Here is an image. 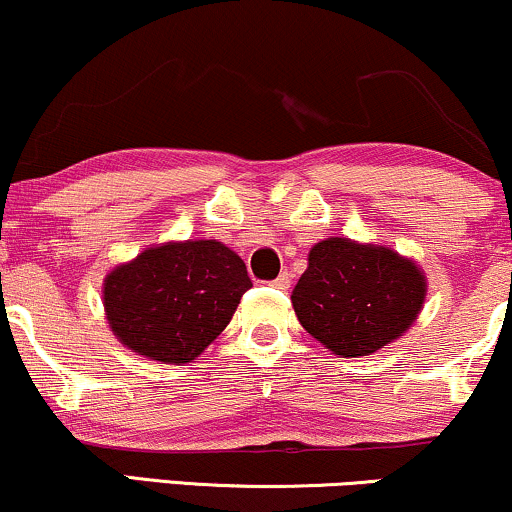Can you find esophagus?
Returning <instances> with one entry per match:
<instances>
[{"mask_svg":"<svg viewBox=\"0 0 512 512\" xmlns=\"http://www.w3.org/2000/svg\"><path fill=\"white\" fill-rule=\"evenodd\" d=\"M273 287L275 289H287L289 287V273H280V277H275Z\"/></svg>","mask_w":512,"mask_h":512,"instance_id":"obj_1","label":"esophagus"}]
</instances>
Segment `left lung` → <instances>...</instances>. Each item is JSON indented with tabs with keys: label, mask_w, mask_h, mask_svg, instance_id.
<instances>
[{
	"label": "left lung",
	"mask_w": 512,
	"mask_h": 512,
	"mask_svg": "<svg viewBox=\"0 0 512 512\" xmlns=\"http://www.w3.org/2000/svg\"><path fill=\"white\" fill-rule=\"evenodd\" d=\"M427 299V277L387 244L327 237L308 251L292 306L304 330L334 356L358 358L403 337Z\"/></svg>",
	"instance_id": "8db88e82"
}]
</instances>
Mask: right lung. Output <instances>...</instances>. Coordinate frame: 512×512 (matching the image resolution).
I'll list each match as a JSON object with an SVG mask.
<instances>
[{
	"label": "right lung",
	"mask_w": 512,
	"mask_h": 512,
	"mask_svg": "<svg viewBox=\"0 0 512 512\" xmlns=\"http://www.w3.org/2000/svg\"><path fill=\"white\" fill-rule=\"evenodd\" d=\"M249 287L244 261L218 239L151 244L104 277V315L113 337L137 356L192 363Z\"/></svg>",
	"instance_id": "1"
}]
</instances>
